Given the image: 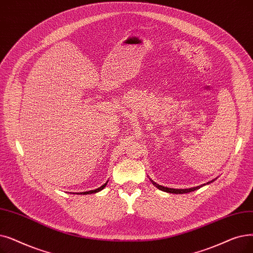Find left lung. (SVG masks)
<instances>
[{
    "label": "left lung",
    "instance_id": "1",
    "mask_svg": "<svg viewBox=\"0 0 253 253\" xmlns=\"http://www.w3.org/2000/svg\"><path fill=\"white\" fill-rule=\"evenodd\" d=\"M216 179H217V178H216ZM216 179H214V180H212V181H210V182H207L206 184H203V185H200V186H196V187H191V188H185V189H174V188H169V187H164V186H162V185H159V184L155 183V182H154V181H153V180H151V179H150V181L153 183V185L155 186L156 188H158V189H159V190H161V191L168 192V193H173V194H183V193H189V192H192V191H194V190L200 189L201 187H203V186L209 185V184H210V183L214 182Z\"/></svg>",
    "mask_w": 253,
    "mask_h": 253
}]
</instances>
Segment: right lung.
Instances as JSON below:
<instances>
[{"instance_id":"1","label":"right lung","mask_w":253,"mask_h":253,"mask_svg":"<svg viewBox=\"0 0 253 253\" xmlns=\"http://www.w3.org/2000/svg\"><path fill=\"white\" fill-rule=\"evenodd\" d=\"M108 183V181H106L101 187H99V188H97V189H95V190H90V191H84V192H79V193H76V194H92V193H96V192H99V191H101L105 186H106V184Z\"/></svg>"}]
</instances>
